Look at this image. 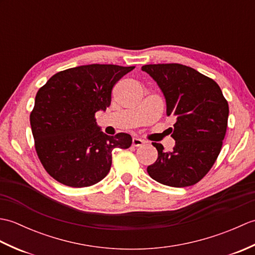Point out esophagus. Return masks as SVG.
<instances>
[{"label":"esophagus","instance_id":"esophagus-1","mask_svg":"<svg viewBox=\"0 0 255 255\" xmlns=\"http://www.w3.org/2000/svg\"><path fill=\"white\" fill-rule=\"evenodd\" d=\"M143 143H144V141H143V140L140 139V138L134 137L132 139V145H133V147H140V145H142Z\"/></svg>","mask_w":255,"mask_h":255}]
</instances>
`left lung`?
<instances>
[{"mask_svg":"<svg viewBox=\"0 0 255 255\" xmlns=\"http://www.w3.org/2000/svg\"><path fill=\"white\" fill-rule=\"evenodd\" d=\"M163 92L166 115L175 118L172 152L152 144L158 159L147 167L154 181L172 187L199 182L217 160L228 125L229 106L219 85L193 68L178 63L145 64L141 68Z\"/></svg>","mask_w":255,"mask_h":255,"instance_id":"obj_1","label":"left lung"}]
</instances>
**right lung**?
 Returning <instances> with one entry per match:
<instances>
[{"label":"right lung","instance_id":"add662e5","mask_svg":"<svg viewBox=\"0 0 255 255\" xmlns=\"http://www.w3.org/2000/svg\"><path fill=\"white\" fill-rule=\"evenodd\" d=\"M134 67L88 64L60 71L38 90L30 113L38 158L48 174L71 187L102 181L112 165V151L127 149L131 136H107L95 114L111 105L112 90Z\"/></svg>","mask_w":255,"mask_h":255}]
</instances>
